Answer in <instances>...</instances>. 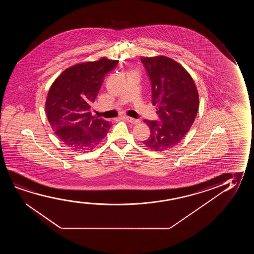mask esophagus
<instances>
[{"label": "esophagus", "mask_w": 254, "mask_h": 254, "mask_svg": "<svg viewBox=\"0 0 254 254\" xmlns=\"http://www.w3.org/2000/svg\"><path fill=\"white\" fill-rule=\"evenodd\" d=\"M126 120L127 121V122H130V123H132V124H137V123H139V120H136V119L132 118V117H129V116H126Z\"/></svg>", "instance_id": "esophagus-1"}]
</instances>
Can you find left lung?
I'll use <instances>...</instances> for the list:
<instances>
[{
	"label": "left lung",
	"mask_w": 254,
	"mask_h": 254,
	"mask_svg": "<svg viewBox=\"0 0 254 254\" xmlns=\"http://www.w3.org/2000/svg\"><path fill=\"white\" fill-rule=\"evenodd\" d=\"M152 84L153 105L160 122L144 120L150 137L143 143L161 152L178 145L194 122L198 93L190 73L174 60L164 56L141 57Z\"/></svg>",
	"instance_id": "left-lung-1"
}]
</instances>
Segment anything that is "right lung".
<instances>
[{"label": "right lung", "mask_w": 254, "mask_h": 254, "mask_svg": "<svg viewBox=\"0 0 254 254\" xmlns=\"http://www.w3.org/2000/svg\"><path fill=\"white\" fill-rule=\"evenodd\" d=\"M117 60L101 57L78 63L64 70L49 88L46 114L56 135L70 149L91 152L101 144L112 124L91 115L105 74L114 69Z\"/></svg>", "instance_id": "add662e5"}]
</instances>
